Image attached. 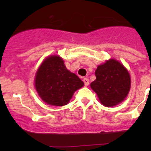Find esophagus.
<instances>
[{"mask_svg":"<svg viewBox=\"0 0 151 151\" xmlns=\"http://www.w3.org/2000/svg\"><path fill=\"white\" fill-rule=\"evenodd\" d=\"M83 82L84 83H85V86H88V85H89V80L88 78H83Z\"/></svg>","mask_w":151,"mask_h":151,"instance_id":"34e87169","label":"esophagus"}]
</instances>
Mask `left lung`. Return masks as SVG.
Wrapping results in <instances>:
<instances>
[{
	"mask_svg": "<svg viewBox=\"0 0 151 151\" xmlns=\"http://www.w3.org/2000/svg\"><path fill=\"white\" fill-rule=\"evenodd\" d=\"M95 76L91 88L104 106H114L127 97L131 87V77L121 63L114 59L109 60L97 66Z\"/></svg>",
	"mask_w": 151,
	"mask_h": 151,
	"instance_id": "left-lung-1",
	"label": "left lung"
}]
</instances>
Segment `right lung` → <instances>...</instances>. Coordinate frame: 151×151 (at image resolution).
<instances>
[{
	"mask_svg": "<svg viewBox=\"0 0 151 151\" xmlns=\"http://www.w3.org/2000/svg\"><path fill=\"white\" fill-rule=\"evenodd\" d=\"M83 85L76 75L66 69L62 58L56 55L43 61L35 78L38 95L46 104L53 106L67 104L74 92Z\"/></svg>",
	"mask_w": 151,
	"mask_h": 151,
	"instance_id": "1",
	"label": "right lung"
}]
</instances>
